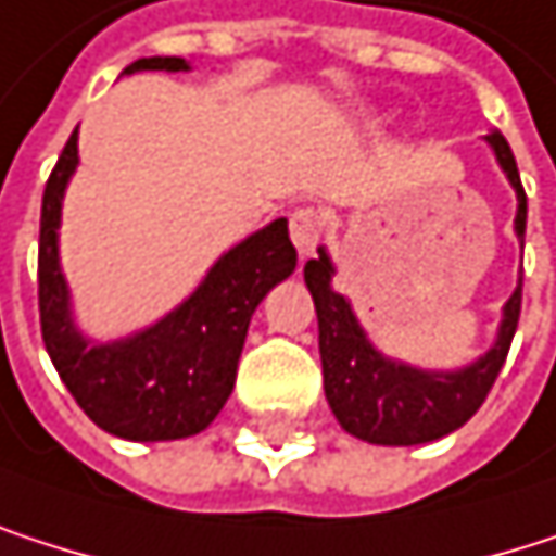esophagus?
I'll return each mask as SVG.
<instances>
[{
	"label": "esophagus",
	"instance_id": "esophagus-1",
	"mask_svg": "<svg viewBox=\"0 0 556 556\" xmlns=\"http://www.w3.org/2000/svg\"><path fill=\"white\" fill-rule=\"evenodd\" d=\"M320 236H324V216L317 210L304 206V210L291 213V242L298 245L301 258H307L317 249Z\"/></svg>",
	"mask_w": 556,
	"mask_h": 556
}]
</instances>
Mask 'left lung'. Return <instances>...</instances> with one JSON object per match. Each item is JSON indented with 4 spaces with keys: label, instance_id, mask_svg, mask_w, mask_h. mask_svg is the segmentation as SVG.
Here are the masks:
<instances>
[{
    "label": "left lung",
    "instance_id": "left-lung-1",
    "mask_svg": "<svg viewBox=\"0 0 556 556\" xmlns=\"http://www.w3.org/2000/svg\"><path fill=\"white\" fill-rule=\"evenodd\" d=\"M495 151L498 167L505 170L508 184L515 187L518 210H515V236L525 245V223H528V197L518 177L515 154L502 132L485 136ZM333 258L327 249H317V258L304 265V281L317 307L320 327V363H324V392L330 412L340 427L366 443L379 446H415L430 443L456 427H463L485 402L495 376L505 366L511 337L518 330L521 314V278L511 298L502 307V324L495 343L469 366L453 372L417 369L402 359L386 356L366 337L353 304L333 291Z\"/></svg>",
    "mask_w": 556,
    "mask_h": 556
}]
</instances>
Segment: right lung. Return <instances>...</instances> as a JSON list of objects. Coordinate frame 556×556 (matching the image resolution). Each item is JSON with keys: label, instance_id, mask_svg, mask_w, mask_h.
<instances>
[{"label": "right lung", "instance_id": "1", "mask_svg": "<svg viewBox=\"0 0 556 556\" xmlns=\"http://www.w3.org/2000/svg\"><path fill=\"white\" fill-rule=\"evenodd\" d=\"M190 71L184 58H141L123 74ZM80 164L77 132L67 139L41 200L38 307L48 356L87 417L123 440H180L213 424L236 386L249 320L262 298L281 285L298 252L288 219L245 236L223 252L197 291L132 337L93 343L80 333L61 268L58 229L64 190Z\"/></svg>", "mask_w": 556, "mask_h": 556}]
</instances>
